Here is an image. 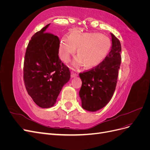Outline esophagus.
<instances>
[{
    "label": "esophagus",
    "mask_w": 150,
    "mask_h": 150,
    "mask_svg": "<svg viewBox=\"0 0 150 150\" xmlns=\"http://www.w3.org/2000/svg\"><path fill=\"white\" fill-rule=\"evenodd\" d=\"M71 78H75V77L78 76V72L76 71H75L74 69H72V71L71 72Z\"/></svg>",
    "instance_id": "1"
}]
</instances>
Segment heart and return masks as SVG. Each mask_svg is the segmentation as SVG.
Instances as JSON below:
<instances>
[{
	"label": "heart",
	"mask_w": 150,
	"mask_h": 150,
	"mask_svg": "<svg viewBox=\"0 0 150 150\" xmlns=\"http://www.w3.org/2000/svg\"><path fill=\"white\" fill-rule=\"evenodd\" d=\"M111 46L110 39L104 35L74 32L70 37L67 35L62 37L59 47V54L61 59L67 62L78 47L79 56L74 59L72 65L78 67L86 64L87 67L93 68L105 59Z\"/></svg>",
	"instance_id": "heart-1"
}]
</instances>
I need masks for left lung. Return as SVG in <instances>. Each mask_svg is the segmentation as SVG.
Masks as SVG:
<instances>
[{"mask_svg": "<svg viewBox=\"0 0 150 150\" xmlns=\"http://www.w3.org/2000/svg\"><path fill=\"white\" fill-rule=\"evenodd\" d=\"M111 36L110 52L100 64L91 70L79 73L82 86L79 91L84 110L96 112L111 100L116 89L121 64V46L114 34Z\"/></svg>", "mask_w": 150, "mask_h": 150, "instance_id": "left-lung-1", "label": "left lung"}]
</instances>
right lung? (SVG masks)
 Segmentation results:
<instances>
[{"mask_svg":"<svg viewBox=\"0 0 150 150\" xmlns=\"http://www.w3.org/2000/svg\"><path fill=\"white\" fill-rule=\"evenodd\" d=\"M50 24L32 37L24 64L27 91L42 108H51L56 104L62 87L71 78L69 68L59 57V39L56 35L47 33Z\"/></svg>","mask_w":150,"mask_h":150,"instance_id":"1","label":"right lung"}]
</instances>
